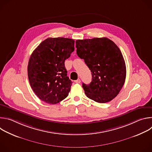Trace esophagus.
Wrapping results in <instances>:
<instances>
[{
    "label": "esophagus",
    "mask_w": 152,
    "mask_h": 152,
    "mask_svg": "<svg viewBox=\"0 0 152 152\" xmlns=\"http://www.w3.org/2000/svg\"><path fill=\"white\" fill-rule=\"evenodd\" d=\"M75 82L76 83H80V79H78L75 80Z\"/></svg>",
    "instance_id": "1"
}]
</instances>
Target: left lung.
<instances>
[{
  "mask_svg": "<svg viewBox=\"0 0 152 152\" xmlns=\"http://www.w3.org/2000/svg\"><path fill=\"white\" fill-rule=\"evenodd\" d=\"M76 53L91 70L92 80L82 83L89 99L101 103L110 102L119 93L125 82L126 68L118 46L107 38L77 39Z\"/></svg>",
  "mask_w": 152,
  "mask_h": 152,
  "instance_id": "1",
  "label": "left lung"
}]
</instances>
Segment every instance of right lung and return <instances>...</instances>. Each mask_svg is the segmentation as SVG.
Masks as SVG:
<instances>
[{
	"label": "right lung",
	"mask_w": 152,
	"mask_h": 152,
	"mask_svg": "<svg viewBox=\"0 0 152 152\" xmlns=\"http://www.w3.org/2000/svg\"><path fill=\"white\" fill-rule=\"evenodd\" d=\"M74 45L70 38H48L32 52L28 75L32 90L42 101L54 104L68 96L72 82L64 62L74 51Z\"/></svg>",
	"instance_id": "obj_1"
}]
</instances>
